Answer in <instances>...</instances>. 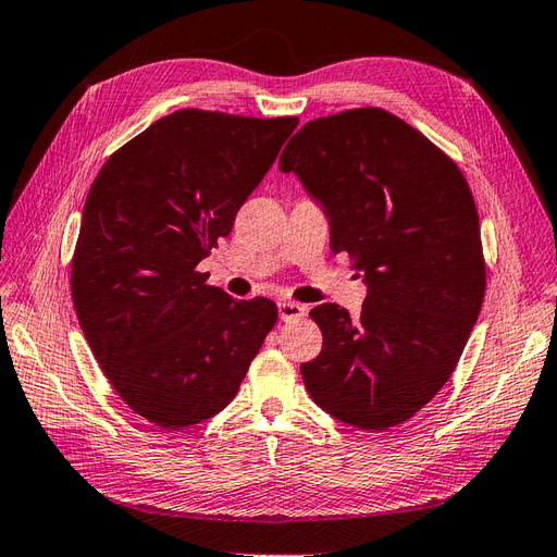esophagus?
<instances>
[{
	"mask_svg": "<svg viewBox=\"0 0 557 557\" xmlns=\"http://www.w3.org/2000/svg\"><path fill=\"white\" fill-rule=\"evenodd\" d=\"M305 313H307V307H305V305H297V302H278V319L285 321V323L302 319Z\"/></svg>",
	"mask_w": 557,
	"mask_h": 557,
	"instance_id": "esophagus-1",
	"label": "esophagus"
}]
</instances>
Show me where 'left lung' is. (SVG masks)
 I'll return each mask as SVG.
<instances>
[{
    "label": "left lung",
    "instance_id": "8db88e82",
    "mask_svg": "<svg viewBox=\"0 0 557 557\" xmlns=\"http://www.w3.org/2000/svg\"><path fill=\"white\" fill-rule=\"evenodd\" d=\"M321 206L333 252H349L368 288L360 319L319 305L323 349L299 366L313 403L366 431L396 426L453 374L485 295L478 210L461 171L380 108L321 116L285 145Z\"/></svg>",
    "mask_w": 557,
    "mask_h": 557
}]
</instances>
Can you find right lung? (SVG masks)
I'll list each match as a JSON object with an SVG mask.
<instances>
[{"label": "right lung", "instance_id": "1", "mask_svg": "<svg viewBox=\"0 0 557 557\" xmlns=\"http://www.w3.org/2000/svg\"><path fill=\"white\" fill-rule=\"evenodd\" d=\"M295 116L177 110L114 152L88 191L72 299L104 377L163 429L227 408L278 311L206 285L199 262L230 236Z\"/></svg>", "mask_w": 557, "mask_h": 557}]
</instances>
